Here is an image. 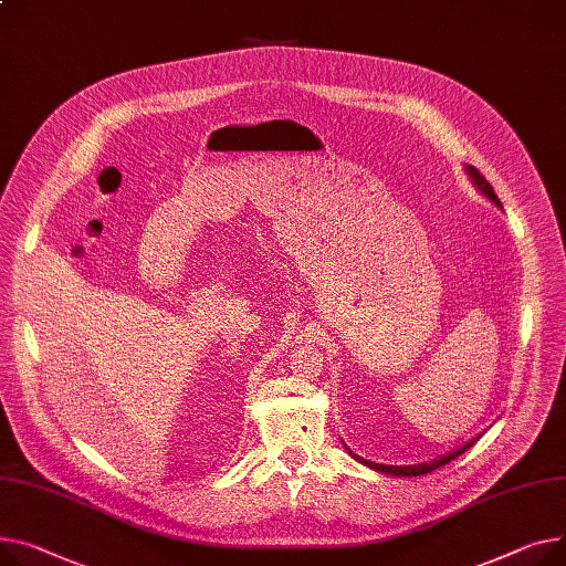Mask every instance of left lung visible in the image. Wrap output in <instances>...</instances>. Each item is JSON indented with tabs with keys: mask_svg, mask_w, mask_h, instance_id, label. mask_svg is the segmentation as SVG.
Masks as SVG:
<instances>
[{
	"mask_svg": "<svg viewBox=\"0 0 566 566\" xmlns=\"http://www.w3.org/2000/svg\"><path fill=\"white\" fill-rule=\"evenodd\" d=\"M467 172H469V177H471V181L480 188V193L482 196H486L489 200H492L496 207H503L501 205V200H499V196L494 193V188H492V184H489L482 175H480V170L478 168H473V166H467ZM480 437H475V439H471V441H467L464 446H460L458 450H453V453H448V455H443V458H439V460H432V462H426V464H411V467H391V464H375V462H368V460H364V458H359V455H355L353 450L346 446V450L348 453L357 460V462H361L364 467H368V469H375V471H380V473H387V475H398V478H417V475H426V473H430V471H434V469H439V467H443V464H448V462H453L455 458H460L462 453H467V450L478 441Z\"/></svg>",
	"mask_w": 566,
	"mask_h": 566,
	"instance_id": "8db88e82",
	"label": "left lung"
}]
</instances>
